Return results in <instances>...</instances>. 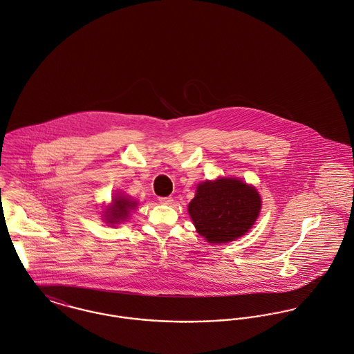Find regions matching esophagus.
Masks as SVG:
<instances>
[{"label":"esophagus","mask_w":354,"mask_h":354,"mask_svg":"<svg viewBox=\"0 0 354 354\" xmlns=\"http://www.w3.org/2000/svg\"><path fill=\"white\" fill-rule=\"evenodd\" d=\"M158 201H160V203H162V205H171L172 201H174V198H172V196H160Z\"/></svg>","instance_id":"34e87169"}]
</instances>
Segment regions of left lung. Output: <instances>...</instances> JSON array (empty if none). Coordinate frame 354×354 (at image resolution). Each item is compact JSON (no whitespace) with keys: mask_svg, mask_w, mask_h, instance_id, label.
<instances>
[{"mask_svg":"<svg viewBox=\"0 0 354 354\" xmlns=\"http://www.w3.org/2000/svg\"><path fill=\"white\" fill-rule=\"evenodd\" d=\"M261 210L258 192L239 179H217L198 185L189 203L196 231L209 243H227L244 235Z\"/></svg>","mask_w":354,"mask_h":354,"instance_id":"1","label":"left lung"}]
</instances>
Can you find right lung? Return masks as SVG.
Listing matches in <instances>:
<instances>
[{
  "instance_id": "obj_1",
  "label": "right lung",
  "mask_w": 354,
  "mask_h": 354,
  "mask_svg": "<svg viewBox=\"0 0 354 354\" xmlns=\"http://www.w3.org/2000/svg\"><path fill=\"white\" fill-rule=\"evenodd\" d=\"M113 202H114L113 207L107 209V212H106L107 214L104 216L109 224L124 221V218H127V216H129V212L133 210V207L136 206L134 201H130L129 198L122 196H117Z\"/></svg>"
}]
</instances>
